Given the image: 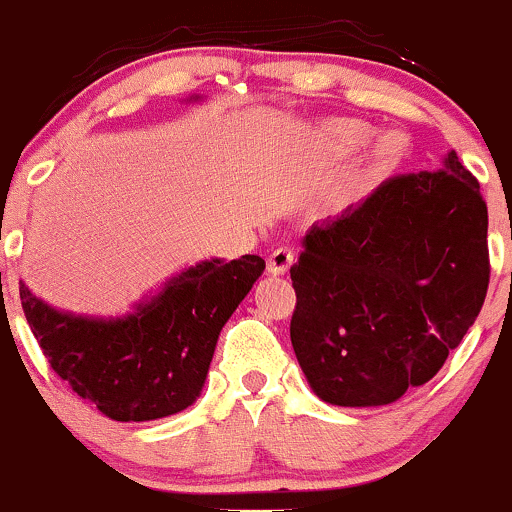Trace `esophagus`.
I'll list each match as a JSON object with an SVG mask.
<instances>
[{"label": "esophagus", "mask_w": 512, "mask_h": 512, "mask_svg": "<svg viewBox=\"0 0 512 512\" xmlns=\"http://www.w3.org/2000/svg\"><path fill=\"white\" fill-rule=\"evenodd\" d=\"M291 264H293V252L289 248H279V250H274L272 255H269L267 269H269V274L279 276V274L289 272Z\"/></svg>", "instance_id": "1"}]
</instances>
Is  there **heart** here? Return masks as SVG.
Returning <instances> with one entry per match:
<instances>
[{
  "instance_id": "heart-1",
  "label": "heart",
  "mask_w": 512,
  "mask_h": 512,
  "mask_svg": "<svg viewBox=\"0 0 512 512\" xmlns=\"http://www.w3.org/2000/svg\"><path fill=\"white\" fill-rule=\"evenodd\" d=\"M370 136H373V125H368L366 120L334 117L313 129L310 146H313L315 156L327 166H344L366 145L367 149L363 150L361 161L354 170V187L368 190V187L392 178L411 154V139L402 129H385V132L375 134L373 140Z\"/></svg>"
}]
</instances>
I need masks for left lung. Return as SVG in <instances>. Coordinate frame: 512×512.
<instances>
[{
  "mask_svg": "<svg viewBox=\"0 0 512 512\" xmlns=\"http://www.w3.org/2000/svg\"><path fill=\"white\" fill-rule=\"evenodd\" d=\"M489 214L455 151L313 223L291 267V344L310 390L385 407L443 368L489 289Z\"/></svg>",
  "mask_w": 512,
  "mask_h": 512,
  "instance_id": "left-lung-1",
  "label": "left lung"
}]
</instances>
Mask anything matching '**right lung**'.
<instances>
[{
    "label": "right lung",
    "mask_w": 512,
    "mask_h": 512,
    "mask_svg": "<svg viewBox=\"0 0 512 512\" xmlns=\"http://www.w3.org/2000/svg\"><path fill=\"white\" fill-rule=\"evenodd\" d=\"M190 96L185 103H199ZM264 272L260 255L180 269L127 313L88 315L43 301L21 281V305L52 370L115 421H154L192 407L228 317Z\"/></svg>",
    "instance_id": "obj_1"
}]
</instances>
